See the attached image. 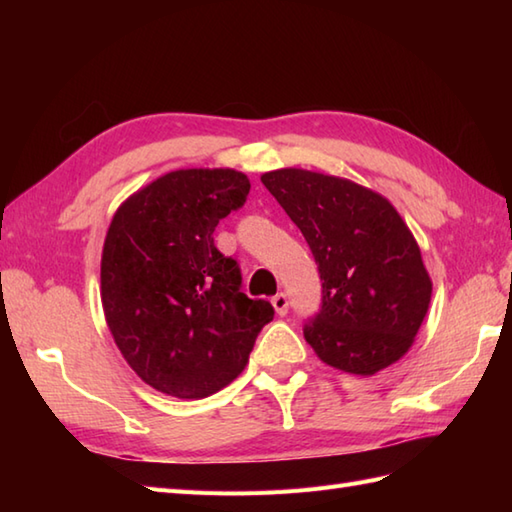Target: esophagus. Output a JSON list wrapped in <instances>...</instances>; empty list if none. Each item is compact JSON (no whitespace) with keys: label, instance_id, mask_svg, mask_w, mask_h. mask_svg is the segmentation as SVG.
<instances>
[{"label":"esophagus","instance_id":"34e87169","mask_svg":"<svg viewBox=\"0 0 512 512\" xmlns=\"http://www.w3.org/2000/svg\"><path fill=\"white\" fill-rule=\"evenodd\" d=\"M273 308L279 317H284V314L288 312V297L284 295V292H277V295L273 297Z\"/></svg>","mask_w":512,"mask_h":512}]
</instances>
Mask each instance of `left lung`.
Masks as SVG:
<instances>
[{
  "label": "left lung",
  "mask_w": 512,
  "mask_h": 512,
  "mask_svg": "<svg viewBox=\"0 0 512 512\" xmlns=\"http://www.w3.org/2000/svg\"><path fill=\"white\" fill-rule=\"evenodd\" d=\"M314 255L323 303L303 336L321 361L374 376L416 341L431 303L420 246L383 195L347 178L308 169L262 176Z\"/></svg>",
  "instance_id": "obj_1"
}]
</instances>
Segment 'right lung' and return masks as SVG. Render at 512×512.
Here are the masks:
<instances>
[{"label":"right lung","mask_w":512,"mask_h":512,"mask_svg":"<svg viewBox=\"0 0 512 512\" xmlns=\"http://www.w3.org/2000/svg\"><path fill=\"white\" fill-rule=\"evenodd\" d=\"M235 169H178L118 206L101 257L107 328L127 365L162 394L200 400L244 372L275 310L248 299L217 222L246 202Z\"/></svg>","instance_id":"add662e5"}]
</instances>
